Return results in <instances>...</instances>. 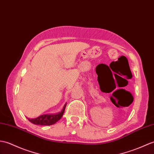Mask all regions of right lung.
Returning <instances> with one entry per match:
<instances>
[{
  "mask_svg": "<svg viewBox=\"0 0 154 154\" xmlns=\"http://www.w3.org/2000/svg\"><path fill=\"white\" fill-rule=\"evenodd\" d=\"M66 104L67 103L64 104L62 111L58 113L44 114V115H41L36 118H33V119H30V118L28 117L27 118L31 123L35 125H52L53 124H55L57 121H59L62 118L64 111H65Z\"/></svg>",
  "mask_w": 154,
  "mask_h": 154,
  "instance_id": "obj_1",
  "label": "right lung"
}]
</instances>
